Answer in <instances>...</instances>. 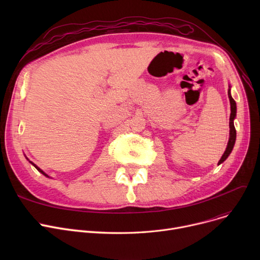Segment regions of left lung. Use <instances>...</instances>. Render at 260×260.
<instances>
[{
  "instance_id": "1",
  "label": "left lung",
  "mask_w": 260,
  "mask_h": 260,
  "mask_svg": "<svg viewBox=\"0 0 260 260\" xmlns=\"http://www.w3.org/2000/svg\"><path fill=\"white\" fill-rule=\"evenodd\" d=\"M228 94H229V99H230V103H231L230 139H229V142H228V146H226L225 152L223 153V155H222L221 159L219 160V162H218V165H220V163H222V162L229 157V155H230L231 152H232V149H233V147H234L235 140H236V129H235V126H234V119H235V116H236V102L234 101L233 98H232L230 89H229V91H228Z\"/></svg>"
}]
</instances>
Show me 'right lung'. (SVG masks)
I'll list each match as a JSON object with an SVG mask.
<instances>
[{
	"instance_id": "right-lung-1",
	"label": "right lung",
	"mask_w": 260,
	"mask_h": 260,
	"mask_svg": "<svg viewBox=\"0 0 260 260\" xmlns=\"http://www.w3.org/2000/svg\"><path fill=\"white\" fill-rule=\"evenodd\" d=\"M31 165H32V166H34V167H35V168H36V169H37V170H38V171H39L40 173H42V174H43L44 176H46V177H49V176H47V175H46V174H45V173H44V172H43L42 170H41V169H39V168H38V167H37L36 165H34V163H32V162H31Z\"/></svg>"
}]
</instances>
